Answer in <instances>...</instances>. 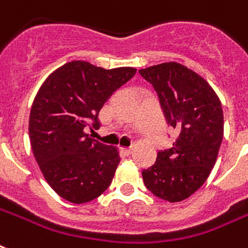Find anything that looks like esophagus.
I'll return each instance as SVG.
<instances>
[{
	"instance_id": "34e87169",
	"label": "esophagus",
	"mask_w": 248,
	"mask_h": 248,
	"mask_svg": "<svg viewBox=\"0 0 248 248\" xmlns=\"http://www.w3.org/2000/svg\"><path fill=\"white\" fill-rule=\"evenodd\" d=\"M122 152H124V154L126 155V156H128V155H131L132 148H131V147H130V148H122Z\"/></svg>"
}]
</instances>
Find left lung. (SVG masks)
Here are the masks:
<instances>
[{
    "mask_svg": "<svg viewBox=\"0 0 248 248\" xmlns=\"http://www.w3.org/2000/svg\"><path fill=\"white\" fill-rule=\"evenodd\" d=\"M154 87L168 126L177 130L169 148L141 171L145 187L170 203L182 202L203 186L224 137V113L217 94L200 75L177 62L139 70Z\"/></svg>",
    "mask_w": 248,
    "mask_h": 248,
    "instance_id": "left-lung-1",
    "label": "left lung"
}]
</instances>
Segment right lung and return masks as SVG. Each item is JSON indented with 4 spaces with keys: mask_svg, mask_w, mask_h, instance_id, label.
<instances>
[{
    "mask_svg": "<svg viewBox=\"0 0 248 248\" xmlns=\"http://www.w3.org/2000/svg\"><path fill=\"white\" fill-rule=\"evenodd\" d=\"M135 73L134 67L105 70L73 61L36 94L28 126L33 156L46 182L70 203H88L110 186L118 151L88 138L84 128L100 127V109Z\"/></svg>",
    "mask_w": 248,
    "mask_h": 248,
    "instance_id": "1",
    "label": "right lung"
}]
</instances>
